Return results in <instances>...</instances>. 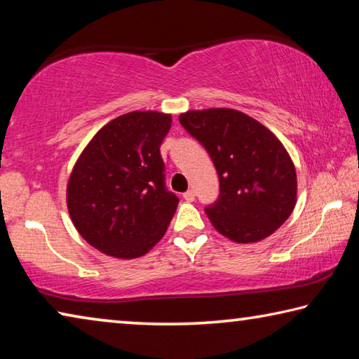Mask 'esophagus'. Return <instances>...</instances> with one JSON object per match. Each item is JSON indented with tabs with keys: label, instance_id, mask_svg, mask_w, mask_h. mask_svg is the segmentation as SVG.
<instances>
[{
	"label": "esophagus",
	"instance_id": "34e87169",
	"mask_svg": "<svg viewBox=\"0 0 359 359\" xmlns=\"http://www.w3.org/2000/svg\"><path fill=\"white\" fill-rule=\"evenodd\" d=\"M184 199L187 203H193L194 201V191L193 190H188L184 193Z\"/></svg>",
	"mask_w": 359,
	"mask_h": 359
}]
</instances>
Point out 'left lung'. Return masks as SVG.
Instances as JSON below:
<instances>
[{
	"mask_svg": "<svg viewBox=\"0 0 359 359\" xmlns=\"http://www.w3.org/2000/svg\"><path fill=\"white\" fill-rule=\"evenodd\" d=\"M179 121L209 151L218 172L220 196L205 209L218 233L238 244L276 233L294 209L297 179L274 133L228 107L187 111Z\"/></svg>",
	"mask_w": 359,
	"mask_h": 359,
	"instance_id": "obj_1",
	"label": "left lung"
}]
</instances>
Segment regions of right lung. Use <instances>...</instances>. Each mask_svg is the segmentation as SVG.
<instances>
[{
    "mask_svg": "<svg viewBox=\"0 0 359 359\" xmlns=\"http://www.w3.org/2000/svg\"><path fill=\"white\" fill-rule=\"evenodd\" d=\"M171 114L133 111L106 123L79 155L66 185L77 233L107 257L135 259L165 236L179 198L165 188L160 145Z\"/></svg>",
    "mask_w": 359,
    "mask_h": 359,
    "instance_id": "1",
    "label": "right lung"
}]
</instances>
